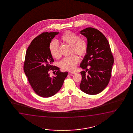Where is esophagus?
<instances>
[{
	"label": "esophagus",
	"mask_w": 133,
	"mask_h": 133,
	"mask_svg": "<svg viewBox=\"0 0 133 133\" xmlns=\"http://www.w3.org/2000/svg\"><path fill=\"white\" fill-rule=\"evenodd\" d=\"M76 72H74V71H71L70 72V73H69V74H76Z\"/></svg>",
	"instance_id": "obj_1"
}]
</instances>
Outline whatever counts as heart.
Here are the masks:
<instances>
[{"label": "heart", "instance_id": "1", "mask_svg": "<svg viewBox=\"0 0 133 133\" xmlns=\"http://www.w3.org/2000/svg\"><path fill=\"white\" fill-rule=\"evenodd\" d=\"M61 40L64 43L71 46V53H76L81 56H84L87 52L88 44L85 38H79L76 33L67 31L61 37ZM49 51L52 56L55 58L60 57L59 45L56 41H52L49 46ZM79 61L77 55L73 54L62 59L60 65L64 70H73L76 67Z\"/></svg>", "mask_w": 133, "mask_h": 133}]
</instances>
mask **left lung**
<instances>
[{
	"label": "left lung",
	"instance_id": "obj_1",
	"mask_svg": "<svg viewBox=\"0 0 133 133\" xmlns=\"http://www.w3.org/2000/svg\"><path fill=\"white\" fill-rule=\"evenodd\" d=\"M80 33L87 38L88 44L87 52L80 64V67L85 69L80 72V89L88 95H97L109 83L114 59L109 43L100 31L89 27Z\"/></svg>",
	"mask_w": 133,
	"mask_h": 133
}]
</instances>
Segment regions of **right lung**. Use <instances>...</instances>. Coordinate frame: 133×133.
Masks as SVG:
<instances>
[{"instance_id": "right-lung-1", "label": "right lung", "mask_w": 133, "mask_h": 133, "mask_svg": "<svg viewBox=\"0 0 133 133\" xmlns=\"http://www.w3.org/2000/svg\"><path fill=\"white\" fill-rule=\"evenodd\" d=\"M58 33H42L32 40L26 53L24 72L33 90L44 98L58 92L68 75L67 72H61L59 68L52 64L54 60L50 53L49 44ZM50 71L57 72L55 77L50 76Z\"/></svg>"}]
</instances>
